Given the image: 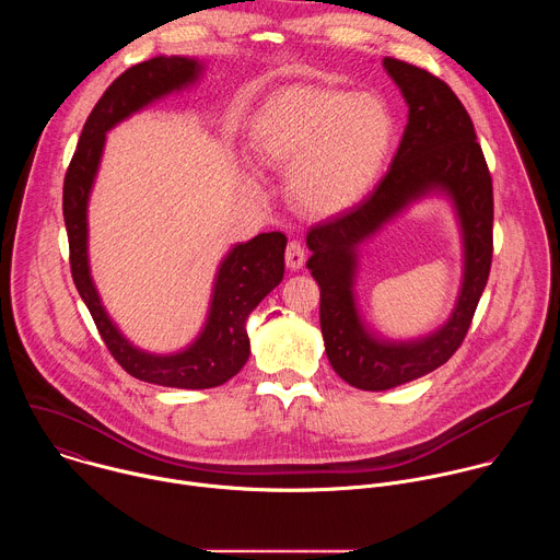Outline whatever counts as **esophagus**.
<instances>
[{
	"label": "esophagus",
	"instance_id": "obj_1",
	"mask_svg": "<svg viewBox=\"0 0 560 560\" xmlns=\"http://www.w3.org/2000/svg\"><path fill=\"white\" fill-rule=\"evenodd\" d=\"M285 264L290 270H299L305 264V248L299 242H290L285 248Z\"/></svg>",
	"mask_w": 560,
	"mask_h": 560
}]
</instances>
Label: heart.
<instances>
[{"label":"heart","mask_w":560,"mask_h":560,"mask_svg":"<svg viewBox=\"0 0 560 560\" xmlns=\"http://www.w3.org/2000/svg\"><path fill=\"white\" fill-rule=\"evenodd\" d=\"M394 139L376 95L292 86L255 115L248 148L257 164L290 171V195L310 214H337L365 197Z\"/></svg>","instance_id":"obj_1"}]
</instances>
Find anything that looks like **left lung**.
<instances>
[{
    "instance_id": "left-lung-1",
    "label": "left lung",
    "mask_w": 560,
    "mask_h": 560,
    "mask_svg": "<svg viewBox=\"0 0 560 560\" xmlns=\"http://www.w3.org/2000/svg\"><path fill=\"white\" fill-rule=\"evenodd\" d=\"M387 74L408 102V126L376 188L357 206L307 230V270L322 288V332L335 372L359 389H389L443 365L463 343L492 266V177L474 124L454 91L432 72L385 57ZM445 191L464 230L466 270L448 324L419 342L372 338L353 303L355 248L408 202Z\"/></svg>"
}]
</instances>
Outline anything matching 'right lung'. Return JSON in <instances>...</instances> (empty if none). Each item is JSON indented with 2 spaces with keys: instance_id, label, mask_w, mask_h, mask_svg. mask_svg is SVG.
<instances>
[{
  "instance_id": "1",
  "label": "right lung",
  "mask_w": 560,
  "mask_h": 560,
  "mask_svg": "<svg viewBox=\"0 0 560 560\" xmlns=\"http://www.w3.org/2000/svg\"><path fill=\"white\" fill-rule=\"evenodd\" d=\"M199 72L201 63L197 59L177 55L154 57L121 72L89 115L63 177V221L70 248V272L106 348L130 376L184 389L217 387L246 365L250 357L246 318L283 279L285 234L261 232L248 244L234 246L217 272L208 322L201 335L190 348L159 357L126 341L100 301L89 268L86 208L106 132L154 100L190 86Z\"/></svg>"
}]
</instances>
